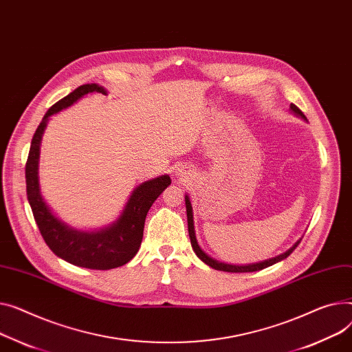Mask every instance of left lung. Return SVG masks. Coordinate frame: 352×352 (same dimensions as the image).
<instances>
[{
  "label": "left lung",
  "mask_w": 352,
  "mask_h": 352,
  "mask_svg": "<svg viewBox=\"0 0 352 352\" xmlns=\"http://www.w3.org/2000/svg\"><path fill=\"white\" fill-rule=\"evenodd\" d=\"M290 109L297 113L298 116H301L302 119H306V116L302 114V111L296 106V104H290ZM185 206H186V217H188V233H190V239H191V245H192V249L194 252L197 253V256L199 257V259L206 263L208 266L214 267L217 270H222V272H229V273H248V272H257V270H262V269H266L280 261L286 259V257L297 248V245L300 243V241L297 243H294L293 248H290L287 252H285L283 254L280 256H276L273 257V259H269V261H265V262H261V263H254V265H248V266H235V265H226V263H222V262H217L214 261L212 257H209L198 245L197 242V238H195V230H194V219H192V206H191V201L188 197H185Z\"/></svg>",
  "instance_id": "8db88e82"
}]
</instances>
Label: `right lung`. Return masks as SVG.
Segmentation results:
<instances>
[{
  "label": "right lung",
  "mask_w": 352,
  "mask_h": 352,
  "mask_svg": "<svg viewBox=\"0 0 352 352\" xmlns=\"http://www.w3.org/2000/svg\"><path fill=\"white\" fill-rule=\"evenodd\" d=\"M91 91L107 95V91L96 83L82 85L56 102L43 116L32 137L25 164L27 195L41 235L56 256L75 266L109 270L126 265L135 256L143 241L144 222L148 209L171 184V178L168 175H161L138 185L117 222L98 232H82L69 228L51 212L50 206L42 199L38 182L39 146L43 130L50 120V116L74 104Z\"/></svg>",
  "instance_id": "1"
}]
</instances>
